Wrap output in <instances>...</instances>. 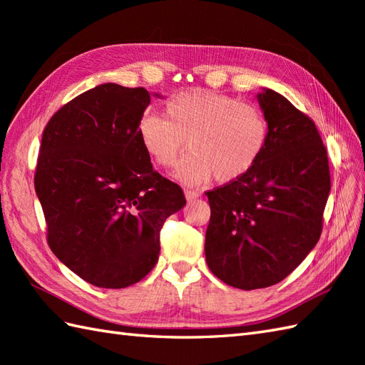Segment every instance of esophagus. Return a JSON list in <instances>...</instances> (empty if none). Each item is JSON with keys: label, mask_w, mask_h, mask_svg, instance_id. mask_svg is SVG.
<instances>
[{"label": "esophagus", "mask_w": 365, "mask_h": 365, "mask_svg": "<svg viewBox=\"0 0 365 365\" xmlns=\"http://www.w3.org/2000/svg\"><path fill=\"white\" fill-rule=\"evenodd\" d=\"M185 197H187V200H195V199L200 197V192H199V191H191V190H185Z\"/></svg>", "instance_id": "esophagus-1"}]
</instances>
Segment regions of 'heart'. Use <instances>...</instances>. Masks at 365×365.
Masks as SVG:
<instances>
[{
  "label": "heart",
  "mask_w": 365,
  "mask_h": 365,
  "mask_svg": "<svg viewBox=\"0 0 365 365\" xmlns=\"http://www.w3.org/2000/svg\"><path fill=\"white\" fill-rule=\"evenodd\" d=\"M166 119L144 114L138 138L153 165L169 168L185 149L191 150L175 169V178L199 185L215 178L235 182L257 165L268 143V123L257 106L207 89L180 92L165 106Z\"/></svg>",
  "instance_id": "b5f03b06"
}]
</instances>
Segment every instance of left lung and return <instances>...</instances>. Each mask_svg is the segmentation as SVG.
<instances>
[{
  "label": "left lung",
  "instance_id": "1",
  "mask_svg": "<svg viewBox=\"0 0 365 365\" xmlns=\"http://www.w3.org/2000/svg\"><path fill=\"white\" fill-rule=\"evenodd\" d=\"M268 143L250 173L207 191L212 208L205 259L212 273L242 290L281 282L307 257L323 227L331 190L319 130L284 96L257 94Z\"/></svg>",
  "mask_w": 365,
  "mask_h": 365
}]
</instances>
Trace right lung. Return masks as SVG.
<instances>
[{"label":"right lung","mask_w":365,"mask_h":365,"mask_svg":"<svg viewBox=\"0 0 365 365\" xmlns=\"http://www.w3.org/2000/svg\"><path fill=\"white\" fill-rule=\"evenodd\" d=\"M105 83L64 105L46 123L34 175L53 254L84 281L125 289L150 273L160 230L187 204L155 173L138 138L150 97Z\"/></svg>","instance_id":"add662e5"}]
</instances>
